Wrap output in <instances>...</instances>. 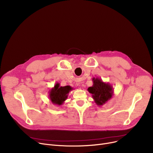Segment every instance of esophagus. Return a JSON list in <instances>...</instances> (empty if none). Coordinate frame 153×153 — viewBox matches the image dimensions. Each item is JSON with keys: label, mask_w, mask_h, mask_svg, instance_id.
Instances as JSON below:
<instances>
[{"label": "esophagus", "mask_w": 153, "mask_h": 153, "mask_svg": "<svg viewBox=\"0 0 153 153\" xmlns=\"http://www.w3.org/2000/svg\"><path fill=\"white\" fill-rule=\"evenodd\" d=\"M78 85H79V84H78Z\"/></svg>", "instance_id": "1"}]
</instances>
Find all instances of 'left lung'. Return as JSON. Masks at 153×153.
Here are the masks:
<instances>
[{"instance_id": "1", "label": "left lung", "mask_w": 153, "mask_h": 153, "mask_svg": "<svg viewBox=\"0 0 153 153\" xmlns=\"http://www.w3.org/2000/svg\"><path fill=\"white\" fill-rule=\"evenodd\" d=\"M92 81V86L88 88L87 91L92 94L95 103L99 106H102L114 95L113 87L98 77H93Z\"/></svg>"}]
</instances>
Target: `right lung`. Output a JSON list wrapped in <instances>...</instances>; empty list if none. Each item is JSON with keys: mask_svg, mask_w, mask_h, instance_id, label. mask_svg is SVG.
Returning <instances> with one entry per match:
<instances>
[{"mask_svg": "<svg viewBox=\"0 0 153 153\" xmlns=\"http://www.w3.org/2000/svg\"><path fill=\"white\" fill-rule=\"evenodd\" d=\"M73 88L69 85L62 87L57 82L49 91V99L54 105L60 106L68 99L69 92Z\"/></svg>", "mask_w": 153, "mask_h": 153, "instance_id": "right-lung-1", "label": "right lung"}]
</instances>
